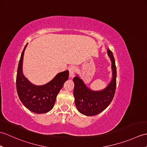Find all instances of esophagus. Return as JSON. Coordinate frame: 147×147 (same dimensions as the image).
<instances>
[{
    "label": "esophagus",
    "mask_w": 147,
    "mask_h": 147,
    "mask_svg": "<svg viewBox=\"0 0 147 147\" xmlns=\"http://www.w3.org/2000/svg\"><path fill=\"white\" fill-rule=\"evenodd\" d=\"M69 77L70 78H73L74 75V73L76 71V67L74 66V65H71L69 68Z\"/></svg>",
    "instance_id": "obj_1"
}]
</instances>
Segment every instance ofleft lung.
<instances>
[{
  "label": "left lung",
  "instance_id": "8db88e82",
  "mask_svg": "<svg viewBox=\"0 0 147 147\" xmlns=\"http://www.w3.org/2000/svg\"><path fill=\"white\" fill-rule=\"evenodd\" d=\"M107 54L112 62V77L106 88L99 91H93L86 86L78 75L73 78V95L76 108L80 113L87 116L100 113L108 107L114 98L116 88V66L114 55L109 49Z\"/></svg>",
  "mask_w": 147,
  "mask_h": 147
}]
</instances>
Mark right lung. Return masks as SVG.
Masks as SVG:
<instances>
[{"instance_id": "1", "label": "right lung", "mask_w": 147, "mask_h": 147, "mask_svg": "<svg viewBox=\"0 0 147 147\" xmlns=\"http://www.w3.org/2000/svg\"><path fill=\"white\" fill-rule=\"evenodd\" d=\"M27 44L24 47L19 62L16 89L19 98L25 107L36 114L47 113L52 110L56 97L64 83L68 80L69 71L58 73L51 82L43 85H33L23 73V56Z\"/></svg>"}]
</instances>
